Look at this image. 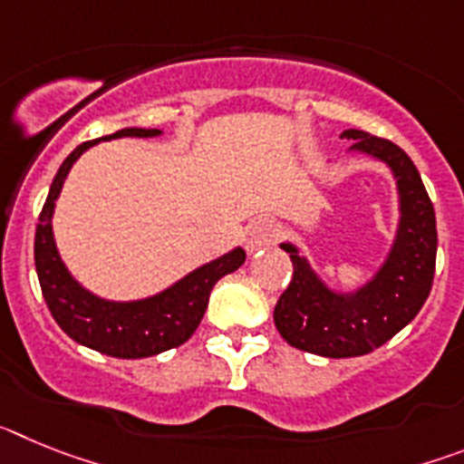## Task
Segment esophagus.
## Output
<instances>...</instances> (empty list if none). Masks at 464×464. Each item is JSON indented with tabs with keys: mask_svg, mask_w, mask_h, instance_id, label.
Instances as JSON below:
<instances>
[{
	"mask_svg": "<svg viewBox=\"0 0 464 464\" xmlns=\"http://www.w3.org/2000/svg\"><path fill=\"white\" fill-rule=\"evenodd\" d=\"M274 241V225L269 220H256V223L248 225L246 229V248L248 253L260 251V248H267Z\"/></svg>",
	"mask_w": 464,
	"mask_h": 464,
	"instance_id": "obj_1",
	"label": "esophagus"
}]
</instances>
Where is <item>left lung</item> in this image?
<instances>
[{"mask_svg": "<svg viewBox=\"0 0 464 464\" xmlns=\"http://www.w3.org/2000/svg\"><path fill=\"white\" fill-rule=\"evenodd\" d=\"M355 153L391 167L400 195V225L379 272L355 293H337L311 269L295 244H281L293 278L274 306V325L290 346L323 358H355L383 346L416 318L428 299L437 260V220L420 174L400 146L346 130Z\"/></svg>", "mask_w": 464, "mask_h": 464, "instance_id": "left-lung-1", "label": "left lung"}]
</instances>
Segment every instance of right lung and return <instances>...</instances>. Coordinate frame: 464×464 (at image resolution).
Wrapping results in <instances>:
<instances>
[{"label": "right lung", "instance_id": "add662e5", "mask_svg": "<svg viewBox=\"0 0 464 464\" xmlns=\"http://www.w3.org/2000/svg\"><path fill=\"white\" fill-rule=\"evenodd\" d=\"M158 134L162 132L143 130V127H125L109 137L81 143L57 169L46 204L41 208L39 225H36V276H39L41 293L53 318L73 342L111 358H150V355L186 343L204 318L213 285L225 274L237 272L246 260L244 248H235L218 260L197 267L195 272L176 281L162 293L137 299V302H111V299L97 297L85 290L64 267L55 239H53V211H55V199L60 197L73 162L94 143L121 137H158Z\"/></svg>", "mask_w": 464, "mask_h": 464}]
</instances>
